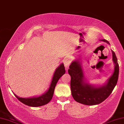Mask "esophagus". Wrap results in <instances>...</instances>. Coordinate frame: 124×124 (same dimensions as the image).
<instances>
[{"label":"esophagus","instance_id":"esophagus-1","mask_svg":"<svg viewBox=\"0 0 124 124\" xmlns=\"http://www.w3.org/2000/svg\"><path fill=\"white\" fill-rule=\"evenodd\" d=\"M64 66L66 69H68L69 66L70 64V60L69 58L65 59L64 61Z\"/></svg>","mask_w":124,"mask_h":124}]
</instances>
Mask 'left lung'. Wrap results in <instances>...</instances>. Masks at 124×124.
Segmentation results:
<instances>
[{"label": "left lung", "mask_w": 124, "mask_h": 124, "mask_svg": "<svg viewBox=\"0 0 124 124\" xmlns=\"http://www.w3.org/2000/svg\"><path fill=\"white\" fill-rule=\"evenodd\" d=\"M110 43L105 39L101 40ZM113 60L115 64L114 71L107 82L102 86L96 87L85 82V78L79 61L72 62L68 73L71 77L70 87L74 99L79 103L86 105H94L101 103L111 94L116 85L119 73V64L115 53L113 50Z\"/></svg>", "instance_id": "obj_1"}]
</instances>
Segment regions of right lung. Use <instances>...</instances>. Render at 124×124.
Segmentation results:
<instances>
[{"instance_id": "obj_1", "label": "right lung", "mask_w": 124, "mask_h": 124, "mask_svg": "<svg viewBox=\"0 0 124 124\" xmlns=\"http://www.w3.org/2000/svg\"><path fill=\"white\" fill-rule=\"evenodd\" d=\"M65 73V70L64 64H61L54 72L48 90L44 94L40 96L29 98H20V97L16 96V94H14L15 96L20 102L29 106L38 107V106H41L46 105L49 103V102L52 99L57 82L58 81L60 77H62V76L64 75Z\"/></svg>"}]
</instances>
